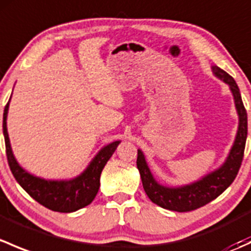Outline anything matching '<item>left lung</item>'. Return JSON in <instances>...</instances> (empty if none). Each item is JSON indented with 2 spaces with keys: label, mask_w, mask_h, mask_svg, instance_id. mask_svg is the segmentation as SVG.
<instances>
[{
  "label": "left lung",
  "mask_w": 251,
  "mask_h": 251,
  "mask_svg": "<svg viewBox=\"0 0 251 251\" xmlns=\"http://www.w3.org/2000/svg\"><path fill=\"white\" fill-rule=\"evenodd\" d=\"M212 72L217 77L224 80L229 86L232 93H233L235 108H237L238 116H239V126H238L234 144L221 168L215 170L214 173L206 175L194 183L177 187V188L161 186L154 179L153 175L147 165L143 153L138 149L137 169L140 171L144 191L154 204L159 205L164 209L186 212L204 206L216 199L220 194L224 193L231 186L239 171L240 165H242L248 135L247 110L243 104L242 96H240L239 88H238L234 78L216 65L212 67Z\"/></svg>",
  "instance_id": "left-lung-1"
}]
</instances>
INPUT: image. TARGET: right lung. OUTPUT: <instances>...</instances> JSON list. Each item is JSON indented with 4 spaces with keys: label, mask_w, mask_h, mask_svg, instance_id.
<instances>
[{
    "label": "right lung",
    "mask_w": 251,
    "mask_h": 251,
    "mask_svg": "<svg viewBox=\"0 0 251 251\" xmlns=\"http://www.w3.org/2000/svg\"><path fill=\"white\" fill-rule=\"evenodd\" d=\"M11 100V98H9ZM9 100L3 111V135L6 143V154L8 165L18 183L32 199L44 205L47 209L58 212H73L81 207L87 206L92 203L96 194L100 189V178L103 168L115 151L120 141L113 142L95 156L90 165L80 176L69 181H48L40 177L30 175L17 163L12 153L7 132V113H8Z\"/></svg>",
    "instance_id": "add662e5"
}]
</instances>
